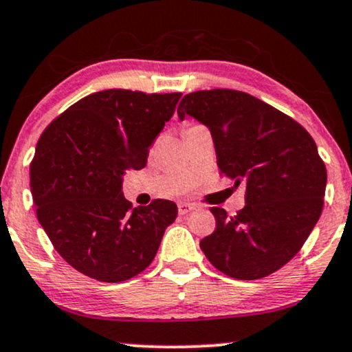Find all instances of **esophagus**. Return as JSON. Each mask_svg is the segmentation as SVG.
Instances as JSON below:
<instances>
[{"label":"esophagus","instance_id":"obj_1","mask_svg":"<svg viewBox=\"0 0 352 352\" xmlns=\"http://www.w3.org/2000/svg\"><path fill=\"white\" fill-rule=\"evenodd\" d=\"M192 210H195L194 204H189V202H179V204H177V212H179V215H187V213H190Z\"/></svg>","mask_w":352,"mask_h":352}]
</instances>
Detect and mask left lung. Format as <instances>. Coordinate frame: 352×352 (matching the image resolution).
I'll return each instance as SVG.
<instances>
[{"label": "left lung", "instance_id": "8db88e82", "mask_svg": "<svg viewBox=\"0 0 352 352\" xmlns=\"http://www.w3.org/2000/svg\"><path fill=\"white\" fill-rule=\"evenodd\" d=\"M207 126L221 175L245 187L236 217L213 207L217 230L200 241L213 267L257 280L286 265L317 225L327 170L309 132L252 95L230 89L186 95L177 118Z\"/></svg>", "mask_w": 352, "mask_h": 352}]
</instances>
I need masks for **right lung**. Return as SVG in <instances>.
I'll use <instances>...</instances> for the list:
<instances>
[{
	"label": "right lung",
	"mask_w": 352,
	"mask_h": 352,
	"mask_svg": "<svg viewBox=\"0 0 352 352\" xmlns=\"http://www.w3.org/2000/svg\"><path fill=\"white\" fill-rule=\"evenodd\" d=\"M182 94L109 89L79 100L43 131L30 163L36 218L58 254L85 276L120 283L144 272L176 220L171 200L131 208L126 171L147 165Z\"/></svg>",
	"instance_id": "1"
}]
</instances>
